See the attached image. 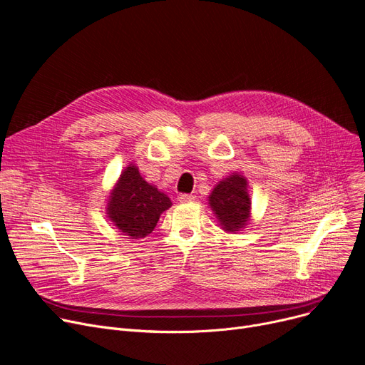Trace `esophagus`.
Masks as SVG:
<instances>
[{"label":"esophagus","instance_id":"34e87169","mask_svg":"<svg viewBox=\"0 0 365 365\" xmlns=\"http://www.w3.org/2000/svg\"><path fill=\"white\" fill-rule=\"evenodd\" d=\"M195 199H196V196H195V195H185V193L178 195V200H180V202H182V203H185V202H193Z\"/></svg>","mask_w":365,"mask_h":365}]
</instances>
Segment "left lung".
<instances>
[{
    "instance_id": "8db88e82",
    "label": "left lung",
    "mask_w": 365,
    "mask_h": 365,
    "mask_svg": "<svg viewBox=\"0 0 365 365\" xmlns=\"http://www.w3.org/2000/svg\"><path fill=\"white\" fill-rule=\"evenodd\" d=\"M245 177L233 173L217 184L210 196V205L225 232H237L245 227L251 200Z\"/></svg>"
}]
</instances>
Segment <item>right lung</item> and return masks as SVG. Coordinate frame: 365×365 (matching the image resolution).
I'll return each instance as SVG.
<instances>
[{
	"label": "right lung",
	"instance_id": "right-lung-1",
	"mask_svg": "<svg viewBox=\"0 0 365 365\" xmlns=\"http://www.w3.org/2000/svg\"><path fill=\"white\" fill-rule=\"evenodd\" d=\"M108 202V217L121 233L132 239L150 235L160 214L172 205L165 193L140 175L135 165L121 172Z\"/></svg>",
	"mask_w": 365,
	"mask_h": 365
}]
</instances>
